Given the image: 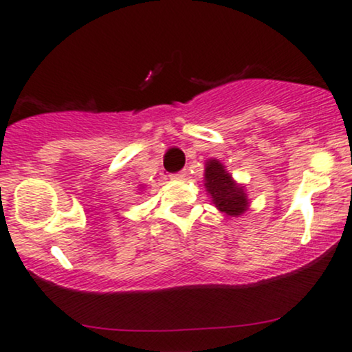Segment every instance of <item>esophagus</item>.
Returning a JSON list of instances; mask_svg holds the SVG:
<instances>
[{
  "mask_svg": "<svg viewBox=\"0 0 352 352\" xmlns=\"http://www.w3.org/2000/svg\"><path fill=\"white\" fill-rule=\"evenodd\" d=\"M187 175H188L187 170H180V172L173 173L172 179H175V180H185V177H187Z\"/></svg>",
  "mask_w": 352,
  "mask_h": 352,
  "instance_id": "esophagus-1",
  "label": "esophagus"
}]
</instances>
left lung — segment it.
Here are the masks:
<instances>
[{"label":"left lung","instance_id":"1","mask_svg":"<svg viewBox=\"0 0 352 352\" xmlns=\"http://www.w3.org/2000/svg\"><path fill=\"white\" fill-rule=\"evenodd\" d=\"M205 188L215 207L228 217L241 215L248 208L243 185L233 180L220 160L210 159L205 164Z\"/></svg>","mask_w":352,"mask_h":352}]
</instances>
